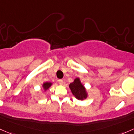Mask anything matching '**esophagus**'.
<instances>
[{
	"label": "esophagus",
	"instance_id": "34e87169",
	"mask_svg": "<svg viewBox=\"0 0 134 134\" xmlns=\"http://www.w3.org/2000/svg\"><path fill=\"white\" fill-rule=\"evenodd\" d=\"M58 83L60 85H63V80H58Z\"/></svg>",
	"mask_w": 134,
	"mask_h": 134
}]
</instances>
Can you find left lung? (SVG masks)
<instances>
[{"mask_svg": "<svg viewBox=\"0 0 134 134\" xmlns=\"http://www.w3.org/2000/svg\"><path fill=\"white\" fill-rule=\"evenodd\" d=\"M69 88L73 95L79 100H83L87 98V92L79 78H76L72 83H70Z\"/></svg>", "mask_w": 134, "mask_h": 134, "instance_id": "1", "label": "left lung"}]
</instances>
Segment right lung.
<instances>
[{
    "label": "right lung",
    "mask_w": 134,
    "mask_h": 134,
    "mask_svg": "<svg viewBox=\"0 0 134 134\" xmlns=\"http://www.w3.org/2000/svg\"><path fill=\"white\" fill-rule=\"evenodd\" d=\"M52 85V83L51 82H45L43 83V85H42V87H43V89H44V91H47V89H49V87H51V86Z\"/></svg>",
    "instance_id": "1"
}]
</instances>
